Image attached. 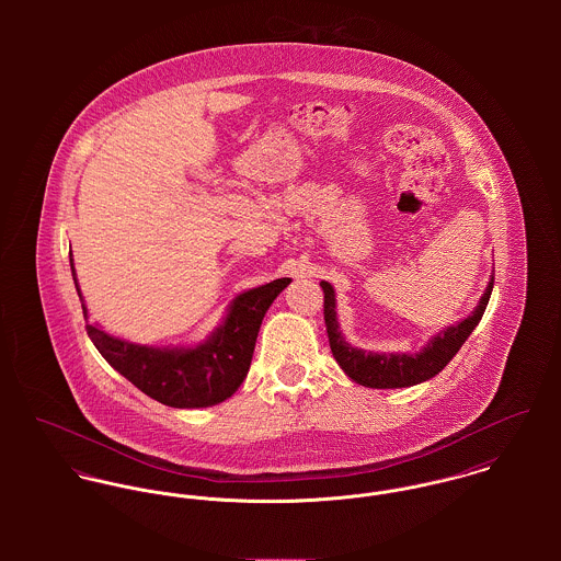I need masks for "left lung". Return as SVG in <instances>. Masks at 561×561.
Returning <instances> with one entry per match:
<instances>
[{"instance_id":"left-lung-1","label":"left lung","mask_w":561,"mask_h":561,"mask_svg":"<svg viewBox=\"0 0 561 561\" xmlns=\"http://www.w3.org/2000/svg\"><path fill=\"white\" fill-rule=\"evenodd\" d=\"M492 285H494V276L490 278L478 309L467 320L458 321L456 325H449L443 332H438L419 354H374V352L356 350L343 339L336 323V311H334V289L330 283L321 280L323 320H325L332 356L354 382L369 389H401V387L425 382L447 367V363L456 356V352L476 330L488 307Z\"/></svg>"}]
</instances>
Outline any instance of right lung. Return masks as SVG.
<instances>
[{"mask_svg":"<svg viewBox=\"0 0 561 561\" xmlns=\"http://www.w3.org/2000/svg\"><path fill=\"white\" fill-rule=\"evenodd\" d=\"M73 280L78 287L76 270ZM289 283L291 278H276L238 296L225 323L194 350L127 343L92 323H85V332L101 356L149 398L172 408H205L231 398L240 389L250 369L263 316ZM81 309L83 318H88L83 305Z\"/></svg>","mask_w":561,"mask_h":561,"instance_id":"add662e5","label":"right lung"}]
</instances>
